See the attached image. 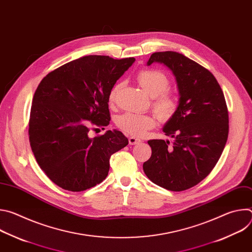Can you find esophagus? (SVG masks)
I'll return each instance as SVG.
<instances>
[{
  "instance_id": "esophagus-1",
  "label": "esophagus",
  "mask_w": 252,
  "mask_h": 252,
  "mask_svg": "<svg viewBox=\"0 0 252 252\" xmlns=\"http://www.w3.org/2000/svg\"><path fill=\"white\" fill-rule=\"evenodd\" d=\"M141 140L140 139H138V138H136V137H134V136H130V137H128V143L130 146H134V145H137V143H139Z\"/></svg>"
}]
</instances>
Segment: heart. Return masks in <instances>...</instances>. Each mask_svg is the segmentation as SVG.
I'll list each match as a JSON object with an SVG mask.
<instances>
[{"instance_id": "1", "label": "heart", "mask_w": 252, "mask_h": 252, "mask_svg": "<svg viewBox=\"0 0 252 252\" xmlns=\"http://www.w3.org/2000/svg\"><path fill=\"white\" fill-rule=\"evenodd\" d=\"M136 82L140 88L153 97L152 106L158 117L162 122L171 120L178 110V99L176 95L166 90L169 80L163 71L156 68L139 70L136 75ZM123 88V83L116 84L110 94L109 100L115 103ZM117 126L132 136H141L157 125V119L153 115H142L136 113H124L116 120Z\"/></svg>"}]
</instances>
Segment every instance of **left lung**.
<instances>
[{
	"instance_id": "obj_1",
	"label": "left lung",
	"mask_w": 252,
	"mask_h": 252,
	"mask_svg": "<svg viewBox=\"0 0 252 252\" xmlns=\"http://www.w3.org/2000/svg\"><path fill=\"white\" fill-rule=\"evenodd\" d=\"M169 67L179 90L175 116L163 127L168 140L152 139V156L143 162L151 181L167 190H187L218 163L228 136V110L223 92L210 71L176 52L154 53L148 64Z\"/></svg>"
}]
</instances>
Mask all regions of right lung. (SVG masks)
I'll return each mask as SVG.
<instances>
[{
	"label": "right lung",
	"mask_w": 252,
	"mask_h": 252,
	"mask_svg": "<svg viewBox=\"0 0 252 252\" xmlns=\"http://www.w3.org/2000/svg\"><path fill=\"white\" fill-rule=\"evenodd\" d=\"M134 61L83 57L50 71L35 90L30 145L42 170L63 189L80 192L100 184L112 155L127 146L120 130L93 138L89 131L110 124L109 94Z\"/></svg>",
	"instance_id": "1"
}]
</instances>
